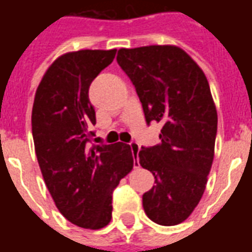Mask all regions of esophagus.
I'll return each instance as SVG.
<instances>
[{"mask_svg": "<svg viewBox=\"0 0 252 252\" xmlns=\"http://www.w3.org/2000/svg\"><path fill=\"white\" fill-rule=\"evenodd\" d=\"M129 147H131L132 154L136 157V160H137V153H139V150H140V146H139L136 142H131L129 143Z\"/></svg>", "mask_w": 252, "mask_h": 252, "instance_id": "1", "label": "esophagus"}]
</instances>
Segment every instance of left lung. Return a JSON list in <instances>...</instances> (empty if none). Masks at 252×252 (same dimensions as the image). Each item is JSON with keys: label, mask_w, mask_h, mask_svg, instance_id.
I'll use <instances>...</instances> for the list:
<instances>
[{"label": "left lung", "mask_w": 252, "mask_h": 252, "mask_svg": "<svg viewBox=\"0 0 252 252\" xmlns=\"http://www.w3.org/2000/svg\"><path fill=\"white\" fill-rule=\"evenodd\" d=\"M117 63L136 89L147 124H162L159 144L137 153L155 178L143 208L154 222L177 225L198 205L213 162L217 112L209 83L175 46L120 48Z\"/></svg>", "instance_id": "left-lung-1"}]
</instances>
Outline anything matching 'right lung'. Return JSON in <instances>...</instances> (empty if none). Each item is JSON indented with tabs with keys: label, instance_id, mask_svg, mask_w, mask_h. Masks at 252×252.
<instances>
[{
	"label": "right lung",
	"instance_id": "right-lung-1",
	"mask_svg": "<svg viewBox=\"0 0 252 252\" xmlns=\"http://www.w3.org/2000/svg\"><path fill=\"white\" fill-rule=\"evenodd\" d=\"M116 51L81 50L58 58L32 108V135L47 189L68 221L89 229L109 224L113 189L133 167L128 144H92L95 112L89 88Z\"/></svg>",
	"mask_w": 252,
	"mask_h": 252
}]
</instances>
